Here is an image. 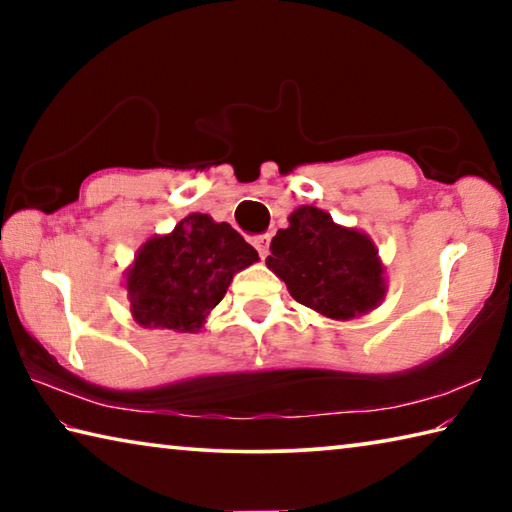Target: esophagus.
I'll use <instances>...</instances> for the list:
<instances>
[{"label":"esophagus","instance_id":"34e87169","mask_svg":"<svg viewBox=\"0 0 512 512\" xmlns=\"http://www.w3.org/2000/svg\"><path fill=\"white\" fill-rule=\"evenodd\" d=\"M268 244H271V237L268 235H259L253 239V246L257 248V253L262 259H266V255H268Z\"/></svg>","mask_w":512,"mask_h":512}]
</instances>
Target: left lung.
Masks as SVG:
<instances>
[{
  "label": "left lung",
  "instance_id": "obj_1",
  "mask_svg": "<svg viewBox=\"0 0 512 512\" xmlns=\"http://www.w3.org/2000/svg\"><path fill=\"white\" fill-rule=\"evenodd\" d=\"M266 266L300 305L327 318L361 316L384 298V268L375 244L311 205L298 207L289 228L277 230Z\"/></svg>",
  "mask_w": 512,
  "mask_h": 512
}]
</instances>
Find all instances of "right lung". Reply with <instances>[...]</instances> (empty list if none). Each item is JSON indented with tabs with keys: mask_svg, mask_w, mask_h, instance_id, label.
<instances>
[{
	"mask_svg": "<svg viewBox=\"0 0 512 512\" xmlns=\"http://www.w3.org/2000/svg\"><path fill=\"white\" fill-rule=\"evenodd\" d=\"M257 259L230 223L189 214L171 235L149 239L137 253L126 275L133 316L144 327L196 332L223 300L232 275Z\"/></svg>",
	"mask_w": 512,
	"mask_h": 512,
	"instance_id": "1",
	"label": "right lung"
}]
</instances>
